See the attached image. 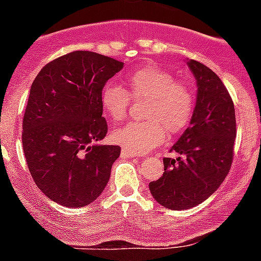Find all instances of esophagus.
Masks as SVG:
<instances>
[{
  "label": "esophagus",
  "instance_id": "1",
  "mask_svg": "<svg viewBox=\"0 0 261 261\" xmlns=\"http://www.w3.org/2000/svg\"><path fill=\"white\" fill-rule=\"evenodd\" d=\"M136 155L134 154V152H130V151H127V150H125V149H122V151H121V158H122V159H131V158H135Z\"/></svg>",
  "mask_w": 261,
  "mask_h": 261
}]
</instances>
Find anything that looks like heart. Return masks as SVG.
<instances>
[{"mask_svg":"<svg viewBox=\"0 0 261 261\" xmlns=\"http://www.w3.org/2000/svg\"><path fill=\"white\" fill-rule=\"evenodd\" d=\"M125 89L107 84L101 93V106L111 120L125 117L134 101H146L143 122H128L112 131V141L134 154H141L163 143L165 136L180 134L191 122L196 109L192 89L168 70L149 64L128 73Z\"/></svg>","mask_w":261,"mask_h":261,"instance_id":"1","label":"heart"}]
</instances>
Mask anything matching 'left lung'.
<instances>
[{"label": "left lung", "mask_w": 261, "mask_h": 261, "mask_svg": "<svg viewBox=\"0 0 261 261\" xmlns=\"http://www.w3.org/2000/svg\"><path fill=\"white\" fill-rule=\"evenodd\" d=\"M197 81V102L191 125L170 151L177 160L164 158V173L149 188L159 204L188 210L206 201L230 172L236 138L235 107L225 84L213 70L189 60Z\"/></svg>", "instance_id": "left-lung-1"}]
</instances>
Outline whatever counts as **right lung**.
<instances>
[{
	"label": "right lung",
	"instance_id": "right-lung-1",
	"mask_svg": "<svg viewBox=\"0 0 261 261\" xmlns=\"http://www.w3.org/2000/svg\"><path fill=\"white\" fill-rule=\"evenodd\" d=\"M123 63L77 50L48 63L34 80L22 120V149L36 186L65 207H84L109 183L117 145L107 134L101 93Z\"/></svg>",
	"mask_w": 261,
	"mask_h": 261
}]
</instances>
